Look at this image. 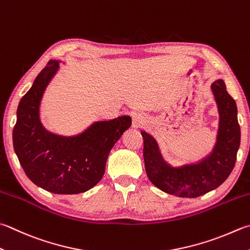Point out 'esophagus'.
<instances>
[{"mask_svg": "<svg viewBox=\"0 0 250 250\" xmlns=\"http://www.w3.org/2000/svg\"><path fill=\"white\" fill-rule=\"evenodd\" d=\"M147 122V116L144 113L135 112L133 114V127L134 128H139V127L144 126Z\"/></svg>", "mask_w": 250, "mask_h": 250, "instance_id": "obj_1", "label": "esophagus"}]
</instances>
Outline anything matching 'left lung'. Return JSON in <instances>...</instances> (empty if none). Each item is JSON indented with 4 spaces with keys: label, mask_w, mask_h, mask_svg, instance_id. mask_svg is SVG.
<instances>
[{
    "label": "left lung",
    "mask_w": 250,
    "mask_h": 250,
    "mask_svg": "<svg viewBox=\"0 0 250 250\" xmlns=\"http://www.w3.org/2000/svg\"><path fill=\"white\" fill-rule=\"evenodd\" d=\"M211 90L218 106L219 129L212 151L200 161L172 166L163 158L157 140L141 130L146 173L155 187L169 195L183 198L205 195L218 188L234 168L241 145L236 102L229 95L223 79H216Z\"/></svg>",
    "instance_id": "8db88e82"
}]
</instances>
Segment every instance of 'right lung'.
Returning a JSON list of instances; mask_svg holds the SVG:
<instances>
[{
	"mask_svg": "<svg viewBox=\"0 0 250 250\" xmlns=\"http://www.w3.org/2000/svg\"><path fill=\"white\" fill-rule=\"evenodd\" d=\"M61 63L51 60L21 98L13 145L26 175L37 186L53 194H81L101 181L111 149L130 127L131 117L93 122L72 136L46 129L40 120V105Z\"/></svg>",
	"mask_w": 250,
	"mask_h": 250,
	"instance_id": "1",
	"label": "right lung"
}]
</instances>
